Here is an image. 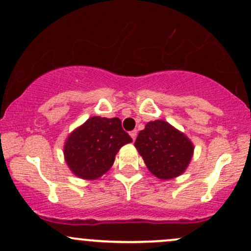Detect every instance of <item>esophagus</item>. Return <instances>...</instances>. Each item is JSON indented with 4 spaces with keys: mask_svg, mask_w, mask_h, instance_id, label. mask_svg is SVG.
<instances>
[{
    "mask_svg": "<svg viewBox=\"0 0 251 251\" xmlns=\"http://www.w3.org/2000/svg\"><path fill=\"white\" fill-rule=\"evenodd\" d=\"M130 136H131V138H132V139L136 140V138H137V130L131 131V132H130Z\"/></svg>",
    "mask_w": 251,
    "mask_h": 251,
    "instance_id": "1",
    "label": "esophagus"
}]
</instances>
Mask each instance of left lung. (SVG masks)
I'll return each mask as SVG.
<instances>
[{
	"instance_id": "obj_1",
	"label": "left lung",
	"mask_w": 251,
	"mask_h": 251,
	"mask_svg": "<svg viewBox=\"0 0 251 251\" xmlns=\"http://www.w3.org/2000/svg\"><path fill=\"white\" fill-rule=\"evenodd\" d=\"M134 147L151 174L161 180L182 175L194 153L191 139L164 120L149 121L139 132Z\"/></svg>"
}]
</instances>
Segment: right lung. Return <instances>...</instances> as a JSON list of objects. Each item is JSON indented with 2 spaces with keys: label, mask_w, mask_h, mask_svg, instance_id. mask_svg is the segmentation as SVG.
I'll return each mask as SVG.
<instances>
[{
  "label": "right lung",
  "mask_w": 251,
  "mask_h": 251,
  "mask_svg": "<svg viewBox=\"0 0 251 251\" xmlns=\"http://www.w3.org/2000/svg\"><path fill=\"white\" fill-rule=\"evenodd\" d=\"M131 142L119 118L95 115L69 134L63 152L74 175L83 180H96L111 169L120 148Z\"/></svg>",
  "instance_id": "right-lung-1"
}]
</instances>
